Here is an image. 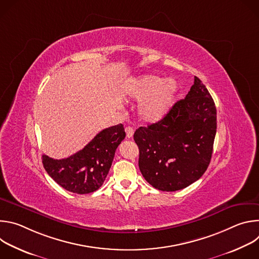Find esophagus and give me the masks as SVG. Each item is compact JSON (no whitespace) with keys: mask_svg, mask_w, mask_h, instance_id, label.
<instances>
[{"mask_svg":"<svg viewBox=\"0 0 259 259\" xmlns=\"http://www.w3.org/2000/svg\"><path fill=\"white\" fill-rule=\"evenodd\" d=\"M126 135H127V137L128 138H131L132 136H133V134H134V129L132 128V127H126Z\"/></svg>","mask_w":259,"mask_h":259,"instance_id":"esophagus-1","label":"esophagus"}]
</instances>
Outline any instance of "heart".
Masks as SVG:
<instances>
[{"instance_id":"heart-1","label":"heart","mask_w":259,"mask_h":259,"mask_svg":"<svg viewBox=\"0 0 259 259\" xmlns=\"http://www.w3.org/2000/svg\"><path fill=\"white\" fill-rule=\"evenodd\" d=\"M128 94L141 100L138 114L140 118L149 123L161 121L174 104L178 84L173 79H163L156 75L140 77L127 87Z\"/></svg>"}]
</instances>
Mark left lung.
<instances>
[{
	"label": "left lung",
	"mask_w": 259,
	"mask_h": 259,
	"mask_svg": "<svg viewBox=\"0 0 259 259\" xmlns=\"http://www.w3.org/2000/svg\"><path fill=\"white\" fill-rule=\"evenodd\" d=\"M216 127L213 98L195 77L186 98L174 103L161 121L134 133L144 179L163 192L179 191L197 181L209 166Z\"/></svg>",
	"instance_id": "left-lung-1"
}]
</instances>
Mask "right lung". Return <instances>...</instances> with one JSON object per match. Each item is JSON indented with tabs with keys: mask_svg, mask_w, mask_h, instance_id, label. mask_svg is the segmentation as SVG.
I'll return each instance as SVG.
<instances>
[{
	"mask_svg": "<svg viewBox=\"0 0 259 259\" xmlns=\"http://www.w3.org/2000/svg\"><path fill=\"white\" fill-rule=\"evenodd\" d=\"M126 136L122 124L99 132L83 150L66 159L42 156L45 170L64 190L75 194L97 191L108 174L117 147Z\"/></svg>",
	"mask_w": 259,
	"mask_h": 259,
	"instance_id": "1",
	"label": "right lung"
}]
</instances>
